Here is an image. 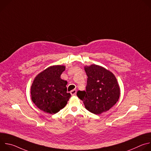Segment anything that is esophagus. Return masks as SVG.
Returning <instances> with one entry per match:
<instances>
[{
  "instance_id": "obj_1",
  "label": "esophagus",
  "mask_w": 151,
  "mask_h": 151,
  "mask_svg": "<svg viewBox=\"0 0 151 151\" xmlns=\"http://www.w3.org/2000/svg\"><path fill=\"white\" fill-rule=\"evenodd\" d=\"M76 92H77L76 90H73L70 91V94L72 96H75L76 94Z\"/></svg>"
}]
</instances>
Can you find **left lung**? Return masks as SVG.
I'll return each mask as SVG.
<instances>
[{"label":"left lung","mask_w":151,"mask_h":151,"mask_svg":"<svg viewBox=\"0 0 151 151\" xmlns=\"http://www.w3.org/2000/svg\"><path fill=\"white\" fill-rule=\"evenodd\" d=\"M84 70L88 76L86 91H78L77 96L83 101L85 108L93 114L100 115L109 111L120 96L115 76L97 64L85 66Z\"/></svg>","instance_id":"left-lung-1"}]
</instances>
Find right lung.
I'll return each instance as SVG.
<instances>
[{
	"label": "right lung",
	"instance_id": "1",
	"mask_svg": "<svg viewBox=\"0 0 151 151\" xmlns=\"http://www.w3.org/2000/svg\"><path fill=\"white\" fill-rule=\"evenodd\" d=\"M66 66L54 65L39 73L31 86L32 101L39 109L55 114L65 107L70 98L67 93L68 82L61 78Z\"/></svg>",
	"mask_w": 151,
	"mask_h": 151
}]
</instances>
